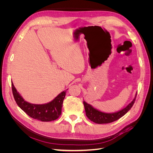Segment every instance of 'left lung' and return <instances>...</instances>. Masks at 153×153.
Instances as JSON below:
<instances>
[{"label": "left lung", "mask_w": 153, "mask_h": 153, "mask_svg": "<svg viewBox=\"0 0 153 153\" xmlns=\"http://www.w3.org/2000/svg\"><path fill=\"white\" fill-rule=\"evenodd\" d=\"M136 96L126 107H125L124 108L119 111L117 112L111 114L100 112V111L92 107L91 105L88 104L86 102H85V101H84L85 114L87 115V117L89 118L91 121L97 124H106L112 123L122 117L123 115L126 114L128 111L131 109L135 101Z\"/></svg>", "instance_id": "8db88e82"}]
</instances>
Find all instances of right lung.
Instances as JSON below:
<instances>
[{
	"label": "right lung",
	"mask_w": 153,
	"mask_h": 153,
	"mask_svg": "<svg viewBox=\"0 0 153 153\" xmlns=\"http://www.w3.org/2000/svg\"><path fill=\"white\" fill-rule=\"evenodd\" d=\"M11 87L16 103L30 117L43 122H48L58 119L61 115L62 103L65 98L66 91L60 93L50 103L43 105H35L27 102L23 99L13 83Z\"/></svg>",
	"instance_id": "1"
}]
</instances>
